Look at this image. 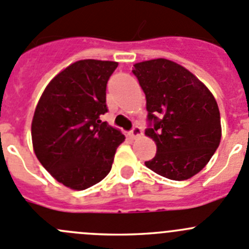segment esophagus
<instances>
[{
  "mask_svg": "<svg viewBox=\"0 0 249 249\" xmlns=\"http://www.w3.org/2000/svg\"><path fill=\"white\" fill-rule=\"evenodd\" d=\"M142 134V128L139 126H134L133 128H132V131L129 132V136L132 137V138H137V137H139Z\"/></svg>",
  "mask_w": 249,
  "mask_h": 249,
  "instance_id": "esophagus-1",
  "label": "esophagus"
}]
</instances>
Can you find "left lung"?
<instances>
[{
  "mask_svg": "<svg viewBox=\"0 0 249 249\" xmlns=\"http://www.w3.org/2000/svg\"><path fill=\"white\" fill-rule=\"evenodd\" d=\"M132 72L146 98L145 134L156 143L155 156L145 166L174 181L191 178L220 144L216 100L196 75L170 60L136 63Z\"/></svg>",
  "mask_w": 249,
  "mask_h": 249,
  "instance_id": "obj_1",
  "label": "left lung"
}]
</instances>
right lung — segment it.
Wrapping results in <instances>:
<instances>
[{
  "mask_svg": "<svg viewBox=\"0 0 249 249\" xmlns=\"http://www.w3.org/2000/svg\"><path fill=\"white\" fill-rule=\"evenodd\" d=\"M112 61L82 60L58 73L35 108V155L60 183L83 191L105 178L124 136L100 116L107 112L106 84Z\"/></svg>",
  "mask_w": 249,
  "mask_h": 249,
  "instance_id": "1",
  "label": "right lung"
}]
</instances>
